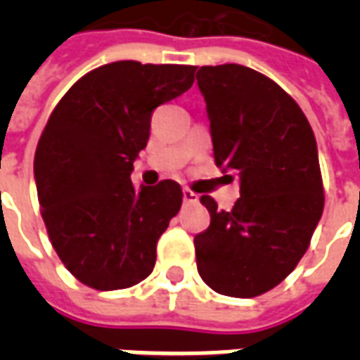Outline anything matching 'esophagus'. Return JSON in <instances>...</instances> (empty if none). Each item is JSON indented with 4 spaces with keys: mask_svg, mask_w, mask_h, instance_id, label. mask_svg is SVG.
<instances>
[{
    "mask_svg": "<svg viewBox=\"0 0 360 360\" xmlns=\"http://www.w3.org/2000/svg\"><path fill=\"white\" fill-rule=\"evenodd\" d=\"M183 200H185V204H195L198 202V195L193 193V191H188V188H185L183 191Z\"/></svg>",
    "mask_w": 360,
    "mask_h": 360,
    "instance_id": "1",
    "label": "esophagus"
}]
</instances>
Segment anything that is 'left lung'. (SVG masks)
Returning a JSON list of instances; mask_svg holds the SVG:
<instances>
[{"label":"left lung","mask_w":360,"mask_h":360,"mask_svg":"<svg viewBox=\"0 0 360 360\" xmlns=\"http://www.w3.org/2000/svg\"><path fill=\"white\" fill-rule=\"evenodd\" d=\"M196 84L216 165L241 187L229 212L200 198L210 226L195 237L196 268L216 293L250 299L295 270L322 218L316 139L293 98L255 69L200 67Z\"/></svg>","instance_id":"1"}]
</instances>
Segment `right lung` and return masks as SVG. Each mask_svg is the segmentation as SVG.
I'll list each match as a JSON object with an SVG mask.
<instances>
[{
	"label": "right lung",
	"instance_id": "right-lung-1",
	"mask_svg": "<svg viewBox=\"0 0 360 360\" xmlns=\"http://www.w3.org/2000/svg\"><path fill=\"white\" fill-rule=\"evenodd\" d=\"M193 65L115 61L84 75L48 119L34 156L44 224L61 262L84 285H136L156 264V245L183 191L165 179L134 188L158 105L187 92Z\"/></svg>",
	"mask_w": 360,
	"mask_h": 360
}]
</instances>
